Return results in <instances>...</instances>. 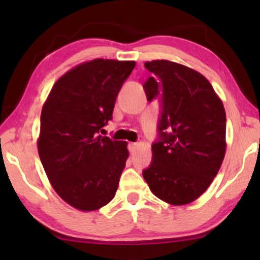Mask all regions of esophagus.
<instances>
[{
	"mask_svg": "<svg viewBox=\"0 0 260 260\" xmlns=\"http://www.w3.org/2000/svg\"><path fill=\"white\" fill-rule=\"evenodd\" d=\"M127 148H129V151L131 152V154H134V152L138 149V144L137 143H129Z\"/></svg>",
	"mask_w": 260,
	"mask_h": 260,
	"instance_id": "34e87169",
	"label": "esophagus"
}]
</instances>
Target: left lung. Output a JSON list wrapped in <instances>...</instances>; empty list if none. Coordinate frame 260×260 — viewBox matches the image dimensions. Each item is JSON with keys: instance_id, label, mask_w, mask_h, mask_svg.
Listing matches in <instances>:
<instances>
[{"instance_id": "obj_1", "label": "left lung", "mask_w": 260, "mask_h": 260, "mask_svg": "<svg viewBox=\"0 0 260 260\" xmlns=\"http://www.w3.org/2000/svg\"><path fill=\"white\" fill-rule=\"evenodd\" d=\"M149 102L161 95L159 140L143 172L152 194L173 206L188 205L207 190L226 152V112L211 83L198 71L169 60L145 62Z\"/></svg>"}]
</instances>
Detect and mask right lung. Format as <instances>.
I'll list each match as a JSON object with an SVG mask.
<instances>
[{"mask_svg":"<svg viewBox=\"0 0 260 260\" xmlns=\"http://www.w3.org/2000/svg\"><path fill=\"white\" fill-rule=\"evenodd\" d=\"M135 61L93 59L53 85L41 111L38 151L53 189L83 212L115 197L129 157L127 143L99 134L110 119Z\"/></svg>","mask_w":260,"mask_h":260,"instance_id":"1","label":"right lung"}]
</instances>
